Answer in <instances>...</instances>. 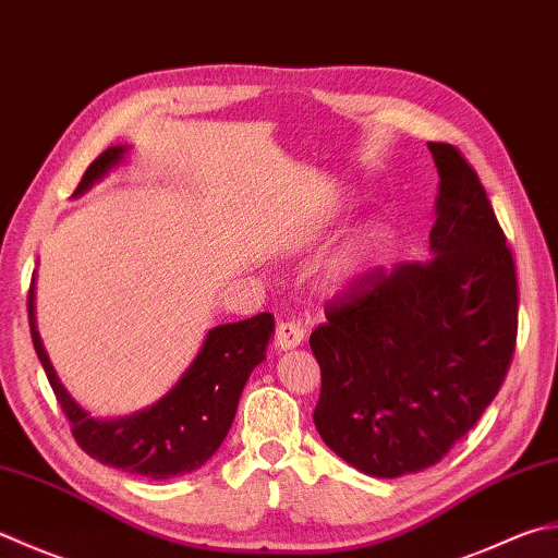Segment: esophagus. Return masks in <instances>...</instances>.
Instances as JSON below:
<instances>
[{
	"label": "esophagus",
	"mask_w": 558,
	"mask_h": 558,
	"mask_svg": "<svg viewBox=\"0 0 558 558\" xmlns=\"http://www.w3.org/2000/svg\"><path fill=\"white\" fill-rule=\"evenodd\" d=\"M306 338V328L296 320H287L277 325V344L279 350H293Z\"/></svg>",
	"instance_id": "esophagus-1"
}]
</instances>
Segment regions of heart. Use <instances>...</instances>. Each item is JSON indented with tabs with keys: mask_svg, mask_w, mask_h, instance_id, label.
<instances>
[{
	"mask_svg": "<svg viewBox=\"0 0 558 558\" xmlns=\"http://www.w3.org/2000/svg\"><path fill=\"white\" fill-rule=\"evenodd\" d=\"M386 245L384 226H369L362 235H356L328 267V277L332 283H347L356 277H362L366 269L374 265V259L381 247Z\"/></svg>",
	"mask_w": 558,
	"mask_h": 558,
	"instance_id": "1",
	"label": "heart"
}]
</instances>
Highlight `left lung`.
<instances>
[{"instance_id": "obj_1", "label": "left lung", "mask_w": 558, "mask_h": 558, "mask_svg": "<svg viewBox=\"0 0 558 558\" xmlns=\"http://www.w3.org/2000/svg\"><path fill=\"white\" fill-rule=\"evenodd\" d=\"M427 148L439 174L433 257L356 277L311 332L313 423L376 478L435 466L500 391L518 338V277L486 189L454 145Z\"/></svg>"}]
</instances>
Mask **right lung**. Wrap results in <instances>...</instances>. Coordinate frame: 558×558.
I'll use <instances>...</instances> for the list:
<instances>
[{
  "label": "right lung",
  "mask_w": 558,
  "mask_h": 558,
  "mask_svg": "<svg viewBox=\"0 0 558 558\" xmlns=\"http://www.w3.org/2000/svg\"><path fill=\"white\" fill-rule=\"evenodd\" d=\"M129 150V145L104 150L87 167L72 196L87 194L125 160ZM34 287L36 279L31 281L28 291V325L36 354L62 413L70 420L72 435L92 459L129 474L165 481L192 474L216 454L233 425L240 393L252 369L265 362L267 344L275 335V315L259 313L240 323L216 325L206 332L202 350L186 366L180 381L160 401L133 415L107 420L89 415V410H84L60 384L36 328Z\"/></svg>",
  "instance_id": "right-lung-1"
}]
</instances>
